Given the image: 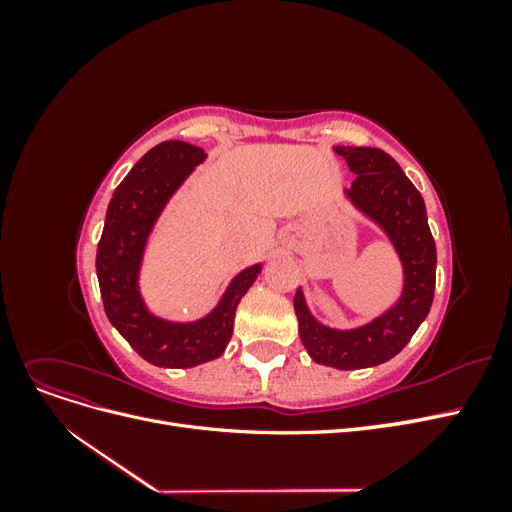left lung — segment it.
Listing matches in <instances>:
<instances>
[{
	"mask_svg": "<svg viewBox=\"0 0 512 512\" xmlns=\"http://www.w3.org/2000/svg\"><path fill=\"white\" fill-rule=\"evenodd\" d=\"M350 168V188L344 198L365 220L382 230L401 265L399 297L382 314L352 329H335L320 322L299 286L294 314L307 354L335 369L376 367L404 350L427 318L436 290V243L427 224L425 200L401 166L374 147L335 145Z\"/></svg>",
	"mask_w": 512,
	"mask_h": 512,
	"instance_id": "8db88e82",
	"label": "left lung"
}]
</instances>
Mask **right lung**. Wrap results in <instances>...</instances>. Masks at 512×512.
Segmentation results:
<instances>
[{
  "label": "right lung",
  "mask_w": 512,
  "mask_h": 512,
  "mask_svg": "<svg viewBox=\"0 0 512 512\" xmlns=\"http://www.w3.org/2000/svg\"><path fill=\"white\" fill-rule=\"evenodd\" d=\"M205 160V149L183 141L149 149L115 190L98 243L96 273L104 312L121 337L158 367L185 369L218 359L230 342L237 305L262 271V262L239 271L211 312L196 320H168L145 303L141 269L153 228L170 198Z\"/></svg>",
  "instance_id": "obj_1"
}]
</instances>
